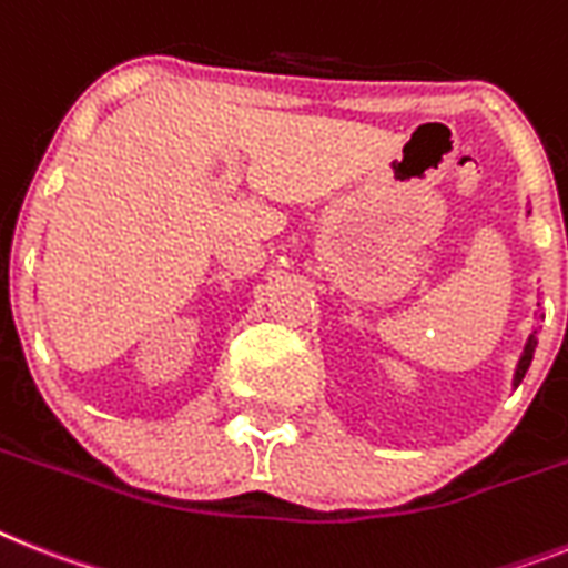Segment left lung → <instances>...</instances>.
<instances>
[{
    "label": "left lung",
    "instance_id": "left-lung-1",
    "mask_svg": "<svg viewBox=\"0 0 568 568\" xmlns=\"http://www.w3.org/2000/svg\"><path fill=\"white\" fill-rule=\"evenodd\" d=\"M531 214V211H528ZM534 348H537V331H531V336H528L526 342V348H523V354H519V363H517V372H514V388L523 383V377H526L528 372V365H531L534 359Z\"/></svg>",
    "mask_w": 568,
    "mask_h": 568
}]
</instances>
